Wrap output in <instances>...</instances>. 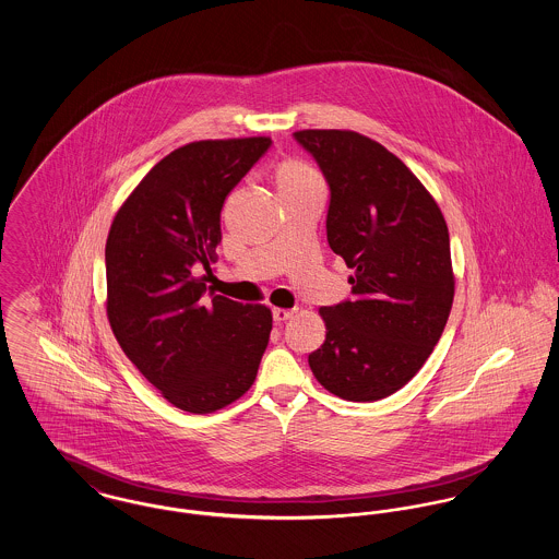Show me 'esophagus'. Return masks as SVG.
Instances as JSON below:
<instances>
[{
  "label": "esophagus",
  "mask_w": 559,
  "mask_h": 559,
  "mask_svg": "<svg viewBox=\"0 0 559 559\" xmlns=\"http://www.w3.org/2000/svg\"><path fill=\"white\" fill-rule=\"evenodd\" d=\"M295 314V310H284V308H273V320L284 322Z\"/></svg>",
  "instance_id": "esophagus-1"
}]
</instances>
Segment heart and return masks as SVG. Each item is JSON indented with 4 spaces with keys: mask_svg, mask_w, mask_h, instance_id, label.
Here are the masks:
<instances>
[{
    "mask_svg": "<svg viewBox=\"0 0 559 559\" xmlns=\"http://www.w3.org/2000/svg\"><path fill=\"white\" fill-rule=\"evenodd\" d=\"M310 182H320L319 176L314 174L312 167H308L301 160H282L273 169V185H275L277 191L301 187V185H310Z\"/></svg>",
    "mask_w": 559,
    "mask_h": 559,
    "instance_id": "b5f03b06",
    "label": "heart"
}]
</instances>
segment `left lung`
I'll return each instance as SVG.
<instances>
[{
	"label": "left lung",
	"instance_id": "left-lung-1",
	"mask_svg": "<svg viewBox=\"0 0 559 559\" xmlns=\"http://www.w3.org/2000/svg\"><path fill=\"white\" fill-rule=\"evenodd\" d=\"M329 185V247L355 273L353 297L320 308L326 337L308 361L350 402L404 388L439 342L454 301L445 219L415 174L355 131H297Z\"/></svg>",
	"mask_w": 559,
	"mask_h": 559
}]
</instances>
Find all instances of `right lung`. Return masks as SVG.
Masks as SVG:
<instances>
[{
	"label": "right lung",
	"mask_w": 559,
	"mask_h": 559,
	"mask_svg": "<svg viewBox=\"0 0 559 559\" xmlns=\"http://www.w3.org/2000/svg\"><path fill=\"white\" fill-rule=\"evenodd\" d=\"M271 148L269 138L204 140L169 153L114 217L105 245L107 319L124 355L160 396L213 413L255 381L271 310L206 293L222 209Z\"/></svg>",
	"instance_id": "obj_1"
}]
</instances>
